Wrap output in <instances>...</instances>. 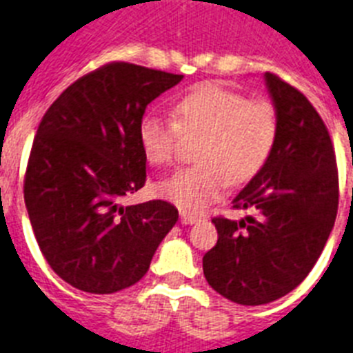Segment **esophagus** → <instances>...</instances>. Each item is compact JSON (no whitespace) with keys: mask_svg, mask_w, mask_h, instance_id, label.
I'll return each instance as SVG.
<instances>
[{"mask_svg":"<svg viewBox=\"0 0 353 353\" xmlns=\"http://www.w3.org/2000/svg\"><path fill=\"white\" fill-rule=\"evenodd\" d=\"M179 221L183 225H194V223L199 221V217L194 216V214H188V212H181V216H179Z\"/></svg>","mask_w":353,"mask_h":353,"instance_id":"esophagus-1","label":"esophagus"}]
</instances>
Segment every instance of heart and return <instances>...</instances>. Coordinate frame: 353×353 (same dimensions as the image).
<instances>
[{
	"mask_svg": "<svg viewBox=\"0 0 353 353\" xmlns=\"http://www.w3.org/2000/svg\"><path fill=\"white\" fill-rule=\"evenodd\" d=\"M174 123L147 114L137 139L143 156L154 167L174 159L179 132L201 136L196 165L179 168L156 185L157 194L183 212H203L219 199L228 181L248 183L256 177L276 147L279 121L274 105L250 101L245 94L219 83H203L179 97L172 108Z\"/></svg>",
	"mask_w": 353,
	"mask_h": 353,
	"instance_id": "obj_1",
	"label": "heart"
}]
</instances>
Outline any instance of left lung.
<instances>
[{"label": "left lung", "instance_id": "obj_1", "mask_svg": "<svg viewBox=\"0 0 353 353\" xmlns=\"http://www.w3.org/2000/svg\"><path fill=\"white\" fill-rule=\"evenodd\" d=\"M279 134L263 170L234 197L256 216L216 217L217 243L203 257L208 285L237 305L279 299L303 283L334 228L339 181L330 134L297 88L265 74Z\"/></svg>", "mask_w": 353, "mask_h": 353}]
</instances>
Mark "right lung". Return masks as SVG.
Returning a JSON list of instances; mask_svg holds the SVG:
<instances>
[{"instance_id": "obj_1", "label": "right lung", "mask_w": 353, "mask_h": 353, "mask_svg": "<svg viewBox=\"0 0 353 353\" xmlns=\"http://www.w3.org/2000/svg\"><path fill=\"white\" fill-rule=\"evenodd\" d=\"M177 74L108 63L57 97L43 116L25 176L36 241L57 276L88 294H114L148 272L177 208L161 199L123 206L145 185L137 128Z\"/></svg>"}]
</instances>
